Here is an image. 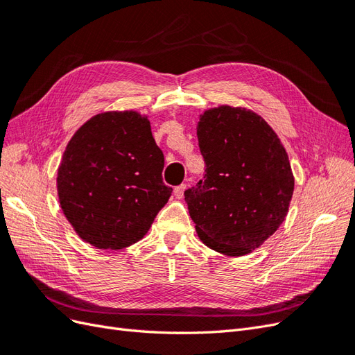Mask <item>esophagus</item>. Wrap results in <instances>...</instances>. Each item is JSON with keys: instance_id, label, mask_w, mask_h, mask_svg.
<instances>
[{"instance_id": "1", "label": "esophagus", "mask_w": 355, "mask_h": 355, "mask_svg": "<svg viewBox=\"0 0 355 355\" xmlns=\"http://www.w3.org/2000/svg\"><path fill=\"white\" fill-rule=\"evenodd\" d=\"M185 189H187V185H185V184H182V185L176 187V188L173 189V194H175V197L180 200L182 197H184V192H185Z\"/></svg>"}]
</instances>
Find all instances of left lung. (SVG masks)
<instances>
[{
	"label": "left lung",
	"mask_w": 355,
	"mask_h": 355,
	"mask_svg": "<svg viewBox=\"0 0 355 355\" xmlns=\"http://www.w3.org/2000/svg\"><path fill=\"white\" fill-rule=\"evenodd\" d=\"M197 136L206 175L185 191L198 239L225 256L249 254L284 222L295 178L280 137L243 106L200 114Z\"/></svg>",
	"instance_id": "left-lung-1"
}]
</instances>
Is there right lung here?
<instances>
[{
  "instance_id": "1",
  "label": "right lung",
  "mask_w": 355,
  "mask_h": 355,
  "mask_svg": "<svg viewBox=\"0 0 355 355\" xmlns=\"http://www.w3.org/2000/svg\"><path fill=\"white\" fill-rule=\"evenodd\" d=\"M163 167L148 115L135 110L96 114L62 155L60 209L83 241L102 250L125 249L145 237L171 196Z\"/></svg>"
}]
</instances>
